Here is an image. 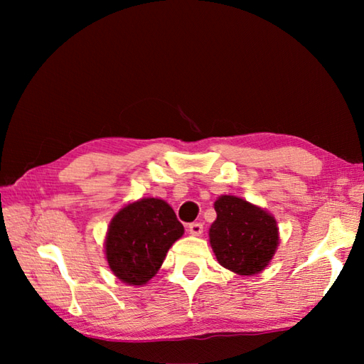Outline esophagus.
I'll list each match as a JSON object with an SVG mask.
<instances>
[{"instance_id":"34e87169","label":"esophagus","mask_w":364,"mask_h":364,"mask_svg":"<svg viewBox=\"0 0 364 364\" xmlns=\"http://www.w3.org/2000/svg\"><path fill=\"white\" fill-rule=\"evenodd\" d=\"M188 231L189 234H193V236H200L202 231H204V225H202L200 221H194V223L188 225Z\"/></svg>"}]
</instances>
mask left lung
<instances>
[{
  "label": "left lung",
  "mask_w": 364,
  "mask_h": 364,
  "mask_svg": "<svg viewBox=\"0 0 364 364\" xmlns=\"http://www.w3.org/2000/svg\"><path fill=\"white\" fill-rule=\"evenodd\" d=\"M213 205L217 220L208 237L218 263L241 276L260 273L279 244L273 215L236 196H220Z\"/></svg>",
  "instance_id": "8db88e82"
}]
</instances>
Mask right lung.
I'll return each instance as SVG.
<instances>
[{
  "instance_id": "right-lung-1",
  "label": "right lung",
  "mask_w": 364,
  "mask_h": 364,
  "mask_svg": "<svg viewBox=\"0 0 364 364\" xmlns=\"http://www.w3.org/2000/svg\"><path fill=\"white\" fill-rule=\"evenodd\" d=\"M184 228L167 202L146 197L125 205L114 215L104 247L109 268L122 282L143 286L183 236Z\"/></svg>"
}]
</instances>
